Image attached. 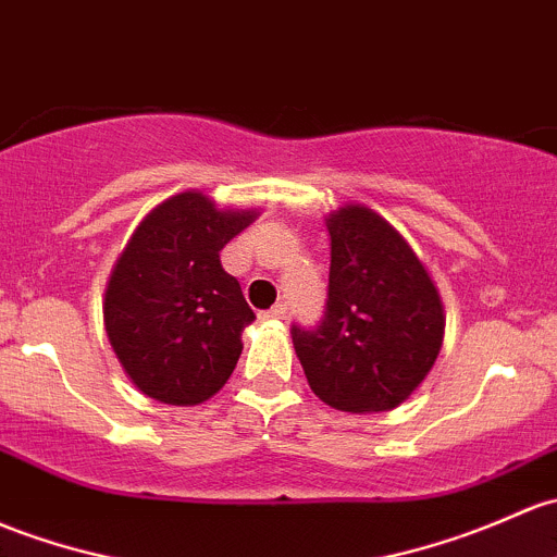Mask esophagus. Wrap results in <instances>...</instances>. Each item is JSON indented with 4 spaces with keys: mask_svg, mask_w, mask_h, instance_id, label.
I'll list each match as a JSON object with an SVG mask.
<instances>
[{
    "mask_svg": "<svg viewBox=\"0 0 557 557\" xmlns=\"http://www.w3.org/2000/svg\"><path fill=\"white\" fill-rule=\"evenodd\" d=\"M285 318H288V307H285V304H277V307L261 312V320H285Z\"/></svg>",
    "mask_w": 557,
    "mask_h": 557,
    "instance_id": "1",
    "label": "esophagus"
}]
</instances>
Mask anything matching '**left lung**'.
Returning a JSON list of instances; mask_svg holds the SVG:
<instances>
[{
  "label": "left lung",
  "mask_w": 557,
  "mask_h": 557,
  "mask_svg": "<svg viewBox=\"0 0 557 557\" xmlns=\"http://www.w3.org/2000/svg\"><path fill=\"white\" fill-rule=\"evenodd\" d=\"M325 224V318L314 331L294 325V349L325 406L392 411L413 395L441 355V294L408 239L368 205H344Z\"/></svg>",
  "instance_id": "obj_1"
}]
</instances>
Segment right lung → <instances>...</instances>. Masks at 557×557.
<instances>
[{"instance_id":"add662e5","label":"right lung","mask_w":557,"mask_h":557,"mask_svg":"<svg viewBox=\"0 0 557 557\" xmlns=\"http://www.w3.org/2000/svg\"><path fill=\"white\" fill-rule=\"evenodd\" d=\"M259 210L219 208L189 189L136 226L103 296V325L122 371L151 400L197 406L232 376L256 320L219 253Z\"/></svg>"}]
</instances>
